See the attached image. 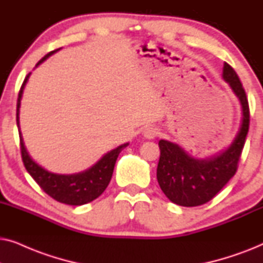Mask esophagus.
I'll return each mask as SVG.
<instances>
[{"instance_id":"obj_1","label":"esophagus","mask_w":263,"mask_h":263,"mask_svg":"<svg viewBox=\"0 0 263 263\" xmlns=\"http://www.w3.org/2000/svg\"><path fill=\"white\" fill-rule=\"evenodd\" d=\"M158 134H159V130H158V128L154 127V125H147V127L143 128L142 130V135L145 136L146 139H154Z\"/></svg>"}]
</instances>
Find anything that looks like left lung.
Returning a JSON list of instances; mask_svg holds the SVG:
<instances>
[{"instance_id":"8db88e82","label":"left lung","mask_w":263,"mask_h":263,"mask_svg":"<svg viewBox=\"0 0 263 263\" xmlns=\"http://www.w3.org/2000/svg\"><path fill=\"white\" fill-rule=\"evenodd\" d=\"M222 79L238 98L242 118L239 129L228 148L206 158H195L177 143L160 140L157 179L171 202L195 207L208 202L220 192L237 171L240 153L249 130V105L246 91L233 68L224 63Z\"/></svg>"}]
</instances>
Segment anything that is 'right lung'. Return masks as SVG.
Wrapping results in <instances>:
<instances>
[{
	"mask_svg": "<svg viewBox=\"0 0 263 263\" xmlns=\"http://www.w3.org/2000/svg\"><path fill=\"white\" fill-rule=\"evenodd\" d=\"M60 49L53 50V51L46 53L39 62L35 64L37 68L39 64H42L46 59L59 51ZM31 73L27 74L25 78L24 84L21 86L19 97H17L16 103V124L17 129H19V136H20V145H21V157H23V161L25 167L28 174L32 176V178L38 183V185L51 196L52 199L59 201L61 203L70 204V206H81V204L88 203L91 201L96 200L97 197L102 195L106 186L109 185L112 177V172L115 164L118 158V154L121 151L129 145V142H125L123 145L116 147V148L111 149L110 152L100 158L95 165L88 167L87 170L78 172V174H69V175H62V174H53L45 170L44 167L41 166L38 163L32 159V157L28 153V151L25 146L23 134L20 130V105L21 99H23V93L26 86L28 79H30Z\"/></svg>",
	"mask_w": 263,
	"mask_h": 263,
	"instance_id": "add662e5",
	"label": "right lung"
}]
</instances>
